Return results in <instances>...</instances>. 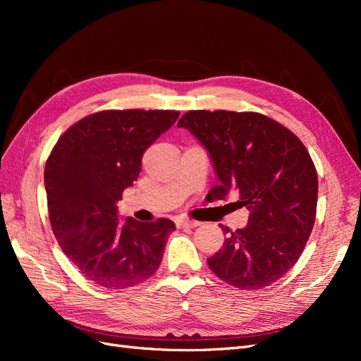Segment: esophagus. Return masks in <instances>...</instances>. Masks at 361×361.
<instances>
[{"label":"esophagus","instance_id":"34e87169","mask_svg":"<svg viewBox=\"0 0 361 361\" xmlns=\"http://www.w3.org/2000/svg\"><path fill=\"white\" fill-rule=\"evenodd\" d=\"M178 227H197L200 226L199 221L195 220H188V218H182V220H178Z\"/></svg>","mask_w":361,"mask_h":361}]
</instances>
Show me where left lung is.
<instances>
[{"instance_id": "obj_1", "label": "left lung", "mask_w": 361, "mask_h": 361, "mask_svg": "<svg viewBox=\"0 0 361 361\" xmlns=\"http://www.w3.org/2000/svg\"><path fill=\"white\" fill-rule=\"evenodd\" d=\"M178 126L209 152L218 176L211 197L238 191L250 211L244 228L221 226L227 238L207 265L238 289L272 285L297 264L314 224L318 173L307 149L288 128L251 111H188Z\"/></svg>"}]
</instances>
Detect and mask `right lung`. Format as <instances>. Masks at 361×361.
I'll return each mask as SVG.
<instances>
[{
  "instance_id": "obj_1",
  "label": "right lung",
  "mask_w": 361,
  "mask_h": 361,
  "mask_svg": "<svg viewBox=\"0 0 361 361\" xmlns=\"http://www.w3.org/2000/svg\"><path fill=\"white\" fill-rule=\"evenodd\" d=\"M173 110H106L72 125L45 166L52 232L63 253L94 285L126 289L158 269L174 223H120L116 203L133 187L141 159L176 122Z\"/></svg>"
}]
</instances>
